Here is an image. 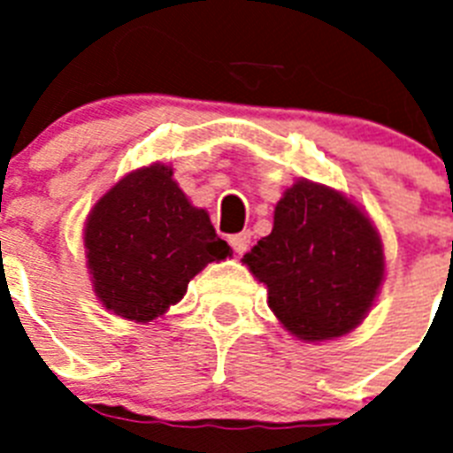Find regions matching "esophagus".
Listing matches in <instances>:
<instances>
[{
    "mask_svg": "<svg viewBox=\"0 0 453 453\" xmlns=\"http://www.w3.org/2000/svg\"><path fill=\"white\" fill-rule=\"evenodd\" d=\"M230 247L234 249V254H247L249 244H251V233L244 230V233H237V234H230Z\"/></svg>",
    "mask_w": 453,
    "mask_h": 453,
    "instance_id": "34e87169",
    "label": "esophagus"
}]
</instances>
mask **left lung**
<instances>
[{"mask_svg":"<svg viewBox=\"0 0 453 453\" xmlns=\"http://www.w3.org/2000/svg\"><path fill=\"white\" fill-rule=\"evenodd\" d=\"M280 322L303 341L355 329L383 280V247L341 192L298 180L275 206V226L247 256Z\"/></svg>","mask_w":453,"mask_h":453,"instance_id":"left-lung-1","label":"left lung"}]
</instances>
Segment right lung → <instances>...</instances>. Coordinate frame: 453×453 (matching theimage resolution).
<instances>
[{
	"mask_svg": "<svg viewBox=\"0 0 453 453\" xmlns=\"http://www.w3.org/2000/svg\"><path fill=\"white\" fill-rule=\"evenodd\" d=\"M164 164L124 176L84 230L96 294L115 315L150 322L183 298L206 263L233 254Z\"/></svg>",
	"mask_w": 453,
	"mask_h": 453,
	"instance_id": "1",
	"label": "right lung"
}]
</instances>
